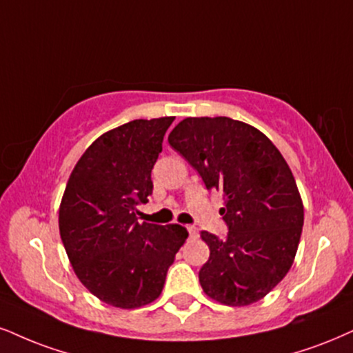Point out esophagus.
<instances>
[{
	"label": "esophagus",
	"mask_w": 353,
	"mask_h": 353,
	"mask_svg": "<svg viewBox=\"0 0 353 353\" xmlns=\"http://www.w3.org/2000/svg\"><path fill=\"white\" fill-rule=\"evenodd\" d=\"M186 229H188V232H190L191 237H196L198 236V229L194 228V225H186Z\"/></svg>",
	"instance_id": "1"
}]
</instances>
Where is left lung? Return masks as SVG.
I'll return each instance as SVG.
<instances>
[{
    "mask_svg": "<svg viewBox=\"0 0 353 353\" xmlns=\"http://www.w3.org/2000/svg\"><path fill=\"white\" fill-rule=\"evenodd\" d=\"M168 143L224 194L228 236L201 230L210 260L199 270L204 293L228 306H247L285 278L296 255L304 210L293 173L272 141L230 117H186Z\"/></svg>",
    "mask_w": 353,
    "mask_h": 353,
    "instance_id": "obj_1",
    "label": "left lung"
}]
</instances>
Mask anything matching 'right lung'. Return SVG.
Segmentation results:
<instances>
[{
	"instance_id": "obj_1",
	"label": "right lung",
	"mask_w": 353,
	"mask_h": 353,
	"mask_svg": "<svg viewBox=\"0 0 353 353\" xmlns=\"http://www.w3.org/2000/svg\"><path fill=\"white\" fill-rule=\"evenodd\" d=\"M173 119H136L103 134L68 178L60 237L80 281L110 306L132 310L159 298L188 237L180 224L139 223L137 217V206L154 190L152 168Z\"/></svg>"
}]
</instances>
